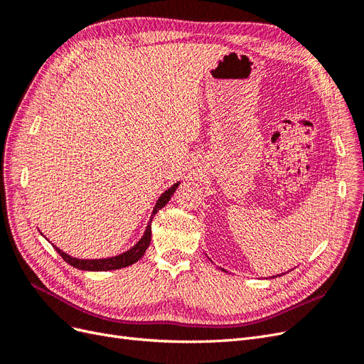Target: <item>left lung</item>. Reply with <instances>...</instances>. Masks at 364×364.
Listing matches in <instances>:
<instances>
[{"label":"left lung","instance_id":"8db88e82","mask_svg":"<svg viewBox=\"0 0 364 364\" xmlns=\"http://www.w3.org/2000/svg\"><path fill=\"white\" fill-rule=\"evenodd\" d=\"M282 274H284V273H282ZM278 277H281V274H278Z\"/></svg>","mask_w":364,"mask_h":364}]
</instances>
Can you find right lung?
I'll list each match as a JSON object with an SVG mask.
<instances>
[{
	"instance_id": "right-lung-1",
	"label": "right lung",
	"mask_w": 364,
	"mask_h": 364,
	"mask_svg": "<svg viewBox=\"0 0 364 364\" xmlns=\"http://www.w3.org/2000/svg\"><path fill=\"white\" fill-rule=\"evenodd\" d=\"M179 183L181 182H176L174 185L170 186L167 191H164L161 194V197L158 199L155 208H153V213H151V217L149 220L144 234H142V237L139 238V241L134 247H130L129 250L119 253V255H115V257H111V258H100V259H80V258H74V257L68 255V253H65L63 250H60L59 247H56V246L53 245L54 249L58 250V253L63 258L65 262H68L70 266L79 269V270L106 272V270H118V269L132 266V264H135L139 258H142V255H144L149 245H150V240H151V218L155 217V214L159 211V209H162L165 205L168 203V200L171 199V196L176 191V188H178V186H179Z\"/></svg>"
}]
</instances>
